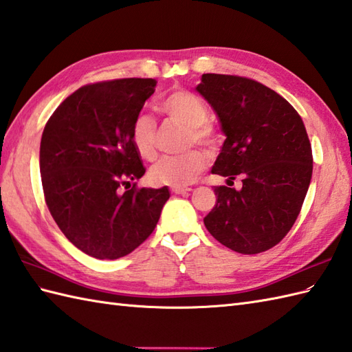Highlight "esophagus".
Segmentation results:
<instances>
[{
  "label": "esophagus",
  "mask_w": 352,
  "mask_h": 352,
  "mask_svg": "<svg viewBox=\"0 0 352 352\" xmlns=\"http://www.w3.org/2000/svg\"><path fill=\"white\" fill-rule=\"evenodd\" d=\"M171 191H173L175 194H179V196H186V194H188L191 190L190 188H182V186H173Z\"/></svg>",
  "instance_id": "1"
}]
</instances>
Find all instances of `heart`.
I'll return each instance as SVG.
<instances>
[{
	"mask_svg": "<svg viewBox=\"0 0 352 352\" xmlns=\"http://www.w3.org/2000/svg\"><path fill=\"white\" fill-rule=\"evenodd\" d=\"M160 110L186 126L185 144H199L206 151L214 152L218 147V134L212 123H209V110L205 102L188 90H175L162 100ZM131 143L143 160L152 161L156 156V122L149 114L140 113L131 124ZM208 160L199 149H191L181 155H168L152 166L149 170V181L153 185L185 186L205 171Z\"/></svg>",
	"mask_w": 352,
	"mask_h": 352,
	"instance_id": "1",
	"label": "heart"
}]
</instances>
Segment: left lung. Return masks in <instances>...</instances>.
Listing matches in <instances>:
<instances>
[{
  "mask_svg": "<svg viewBox=\"0 0 352 352\" xmlns=\"http://www.w3.org/2000/svg\"><path fill=\"white\" fill-rule=\"evenodd\" d=\"M197 91L214 108L226 134L214 175L217 203L205 226L218 242L242 254L277 245L298 217L310 185L314 156L295 108L252 78L203 74ZM243 177V188L230 189Z\"/></svg>",
  "mask_w": 352,
  "mask_h": 352,
  "instance_id": "obj_1",
  "label": "left lung"
}]
</instances>
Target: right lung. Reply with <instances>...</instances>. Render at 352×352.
<instances>
[{
    "mask_svg": "<svg viewBox=\"0 0 352 352\" xmlns=\"http://www.w3.org/2000/svg\"><path fill=\"white\" fill-rule=\"evenodd\" d=\"M155 85L152 78L82 85L45 124L41 175L46 206L65 236L96 259L134 252L151 236L170 197L167 186L138 188L134 182L146 167L129 131Z\"/></svg>",
    "mask_w": 352,
    "mask_h": 352,
    "instance_id": "obj_1",
    "label": "right lung"
}]
</instances>
